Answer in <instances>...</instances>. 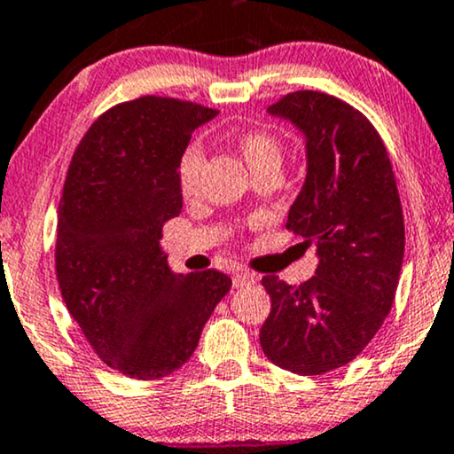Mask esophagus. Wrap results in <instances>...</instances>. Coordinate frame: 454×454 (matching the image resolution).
<instances>
[{"label": "esophagus", "mask_w": 454, "mask_h": 454, "mask_svg": "<svg viewBox=\"0 0 454 454\" xmlns=\"http://www.w3.org/2000/svg\"><path fill=\"white\" fill-rule=\"evenodd\" d=\"M254 282H256L254 273H250V271H246V270H238L236 273H233V286H236V288L253 286Z\"/></svg>", "instance_id": "esophagus-1"}]
</instances>
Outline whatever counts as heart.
I'll return each instance as SVG.
<instances>
[{
  "instance_id": "b5f03b06",
  "label": "heart",
  "mask_w": 454,
  "mask_h": 454,
  "mask_svg": "<svg viewBox=\"0 0 454 454\" xmlns=\"http://www.w3.org/2000/svg\"><path fill=\"white\" fill-rule=\"evenodd\" d=\"M238 147L242 151L250 170H279L284 161V145L276 134L265 128H250L238 134ZM201 168H204V151L198 143H189L176 160V183L183 195H192L200 184Z\"/></svg>"
}]
</instances>
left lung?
<instances>
[{
  "instance_id": "1",
  "label": "left lung",
  "mask_w": 454,
  "mask_h": 454,
  "mask_svg": "<svg viewBox=\"0 0 454 454\" xmlns=\"http://www.w3.org/2000/svg\"><path fill=\"white\" fill-rule=\"evenodd\" d=\"M267 111L305 134L307 176L286 229L320 262L301 286L262 278L271 311L259 339L279 368L324 374L354 360L394 305L404 259L398 184L379 132L345 100L299 90Z\"/></svg>"
}]
</instances>
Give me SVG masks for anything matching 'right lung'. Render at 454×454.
<instances>
[{"label":"right lung","mask_w":454,"mask_h":454,"mask_svg":"<svg viewBox=\"0 0 454 454\" xmlns=\"http://www.w3.org/2000/svg\"><path fill=\"white\" fill-rule=\"evenodd\" d=\"M218 114L178 98L141 97L105 111L67 170L56 229V278L97 356L130 379L178 371L231 278L172 273L160 239L181 215L176 160Z\"/></svg>","instance_id":"add662e5"}]
</instances>
